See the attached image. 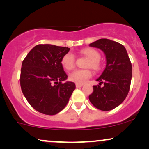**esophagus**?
<instances>
[{
  "label": "esophagus",
  "instance_id": "esophagus-1",
  "mask_svg": "<svg viewBox=\"0 0 149 149\" xmlns=\"http://www.w3.org/2000/svg\"><path fill=\"white\" fill-rule=\"evenodd\" d=\"M76 86L77 88H79V87H82V86H83V85H82V84H78V83H76Z\"/></svg>",
  "mask_w": 149,
  "mask_h": 149
}]
</instances>
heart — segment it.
I'll use <instances>...</instances> for the list:
<instances>
[{"instance_id": "1", "label": "heart", "mask_w": 149, "mask_h": 149, "mask_svg": "<svg viewBox=\"0 0 149 149\" xmlns=\"http://www.w3.org/2000/svg\"><path fill=\"white\" fill-rule=\"evenodd\" d=\"M81 53L88 57L89 62L87 67L94 70H98L100 68L99 60L101 55L99 53L93 48H85L81 51ZM62 64L67 70L73 69L75 64V57L72 53H68L62 58ZM92 76V73L89 70L76 69L69 74V80L78 84H83Z\"/></svg>"}]
</instances>
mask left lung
<instances>
[{"label": "left lung", "mask_w": 149, "mask_h": 149, "mask_svg": "<svg viewBox=\"0 0 149 149\" xmlns=\"http://www.w3.org/2000/svg\"><path fill=\"white\" fill-rule=\"evenodd\" d=\"M99 48L106 58L105 69L96 79L99 85L93 86L94 91L89 99L95 107L103 111L113 110L124 101L130 89L132 79V64L126 48L108 39H100L89 44Z\"/></svg>", "instance_id": "left-lung-1"}]
</instances>
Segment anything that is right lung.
Segmentation results:
<instances>
[{
	"mask_svg": "<svg viewBox=\"0 0 149 149\" xmlns=\"http://www.w3.org/2000/svg\"><path fill=\"white\" fill-rule=\"evenodd\" d=\"M70 48L51 44L35 46L22 62L20 84L30 105L41 113L54 115L65 107L75 89L67 81L62 58Z\"/></svg>",
	"mask_w": 149,
	"mask_h": 149,
	"instance_id": "add662e5",
	"label": "right lung"
}]
</instances>
